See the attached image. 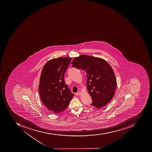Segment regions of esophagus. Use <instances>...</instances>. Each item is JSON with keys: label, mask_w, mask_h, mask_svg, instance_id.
Masks as SVG:
<instances>
[{"label": "esophagus", "mask_w": 152, "mask_h": 152, "mask_svg": "<svg viewBox=\"0 0 152 152\" xmlns=\"http://www.w3.org/2000/svg\"><path fill=\"white\" fill-rule=\"evenodd\" d=\"M81 93L80 92H77V93H76L75 95H76V96H79V95H80Z\"/></svg>", "instance_id": "1"}]
</instances>
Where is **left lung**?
I'll return each instance as SVG.
<instances>
[{
	"instance_id": "1",
	"label": "left lung",
	"mask_w": 152,
	"mask_h": 152,
	"mask_svg": "<svg viewBox=\"0 0 152 152\" xmlns=\"http://www.w3.org/2000/svg\"><path fill=\"white\" fill-rule=\"evenodd\" d=\"M73 67L82 69L87 76L86 85L92 99L91 105L101 108L113 98L116 89V80L112 67L103 58L81 55L71 63Z\"/></svg>"
}]
</instances>
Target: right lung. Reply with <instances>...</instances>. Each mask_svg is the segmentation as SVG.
I'll return each mask as SVG.
<instances>
[{
    "instance_id": "obj_1",
    "label": "right lung",
    "mask_w": 152,
    "mask_h": 152,
    "mask_svg": "<svg viewBox=\"0 0 152 152\" xmlns=\"http://www.w3.org/2000/svg\"><path fill=\"white\" fill-rule=\"evenodd\" d=\"M71 59L67 57L51 59L41 71L39 94L43 104L52 113H58L64 111L74 96L64 79Z\"/></svg>"
}]
</instances>
